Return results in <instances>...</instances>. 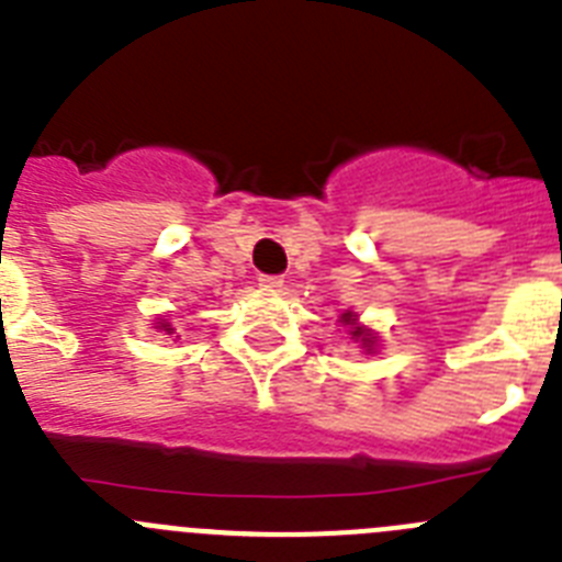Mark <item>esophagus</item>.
<instances>
[{
    "label": "esophagus",
    "instance_id": "esophagus-1",
    "mask_svg": "<svg viewBox=\"0 0 562 562\" xmlns=\"http://www.w3.org/2000/svg\"><path fill=\"white\" fill-rule=\"evenodd\" d=\"M258 284L265 286V290H281V286H284V278H281V276H261V278H258Z\"/></svg>",
    "mask_w": 562,
    "mask_h": 562
}]
</instances>
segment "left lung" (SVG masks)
Returning <instances> with one entry per match:
<instances>
[{
	"mask_svg": "<svg viewBox=\"0 0 562 562\" xmlns=\"http://www.w3.org/2000/svg\"><path fill=\"white\" fill-rule=\"evenodd\" d=\"M340 324L342 326H349V335H351V340H357L362 346V349L369 351H374V346H376V335L371 329H366V326H360L357 324V315L351 310H346L340 315Z\"/></svg>",
	"mask_w": 562,
	"mask_h": 562,
	"instance_id": "obj_1",
	"label": "left lung"
}]
</instances>
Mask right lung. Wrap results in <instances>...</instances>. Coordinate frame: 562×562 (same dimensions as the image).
<instances>
[{
  "mask_svg": "<svg viewBox=\"0 0 562 562\" xmlns=\"http://www.w3.org/2000/svg\"><path fill=\"white\" fill-rule=\"evenodd\" d=\"M154 329H160V331H166V335H173V337H180L177 335V329H173L171 324H168L166 317H157V326H154Z\"/></svg>",
  "mask_w": 562,
  "mask_h": 562,
  "instance_id": "obj_1",
  "label": "right lung"
}]
</instances>
